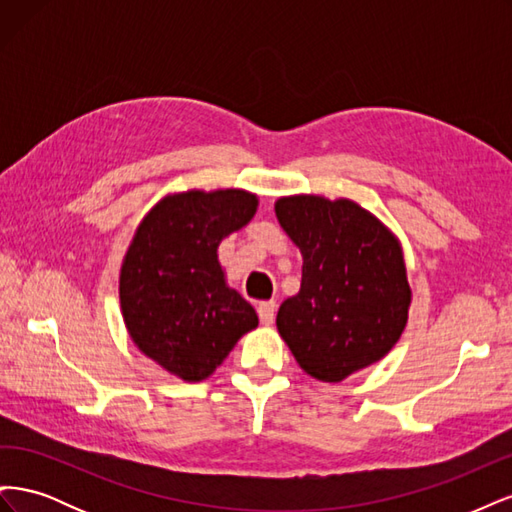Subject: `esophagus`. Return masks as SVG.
<instances>
[{
    "instance_id": "esophagus-1",
    "label": "esophagus",
    "mask_w": 512,
    "mask_h": 512,
    "mask_svg": "<svg viewBox=\"0 0 512 512\" xmlns=\"http://www.w3.org/2000/svg\"><path fill=\"white\" fill-rule=\"evenodd\" d=\"M275 309H277V305H275V301H262V303H258V316H260V322L262 324H269L273 322V318H275Z\"/></svg>"
}]
</instances>
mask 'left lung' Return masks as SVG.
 <instances>
[{
	"label": "left lung",
	"instance_id": "obj_1",
	"mask_svg": "<svg viewBox=\"0 0 512 512\" xmlns=\"http://www.w3.org/2000/svg\"><path fill=\"white\" fill-rule=\"evenodd\" d=\"M275 215L303 256L301 290L275 320L299 367L335 384L384 359L412 303L395 232L350 198L282 196Z\"/></svg>",
	"mask_w": 512,
	"mask_h": 512
}]
</instances>
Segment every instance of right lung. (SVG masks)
Returning a JSON list of instances; mask_svg holds the SVG:
<instances>
[{"label": "right lung", "instance_id": "obj_1", "mask_svg": "<svg viewBox=\"0 0 512 512\" xmlns=\"http://www.w3.org/2000/svg\"><path fill=\"white\" fill-rule=\"evenodd\" d=\"M256 209L247 190L192 188L166 194L138 224L119 271L121 316L134 346L170 376L209 378L258 327L218 260L222 239Z\"/></svg>", "mask_w": 512, "mask_h": 512}]
</instances>
